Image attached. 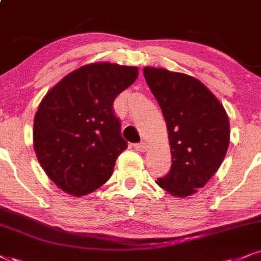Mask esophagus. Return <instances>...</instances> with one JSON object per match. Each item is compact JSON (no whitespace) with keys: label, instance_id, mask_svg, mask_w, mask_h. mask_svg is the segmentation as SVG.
<instances>
[{"label":"esophagus","instance_id":"obj_1","mask_svg":"<svg viewBox=\"0 0 261 261\" xmlns=\"http://www.w3.org/2000/svg\"><path fill=\"white\" fill-rule=\"evenodd\" d=\"M146 143H144V141H141V143H138V144H134V149L138 150V151H141V152H144V151H146Z\"/></svg>","mask_w":261,"mask_h":261}]
</instances>
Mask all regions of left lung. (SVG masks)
I'll list each match as a JSON object with an SVG mask.
<instances>
[{
    "instance_id": "8db88e82",
    "label": "left lung",
    "mask_w": 261,
    "mask_h": 261,
    "mask_svg": "<svg viewBox=\"0 0 261 261\" xmlns=\"http://www.w3.org/2000/svg\"><path fill=\"white\" fill-rule=\"evenodd\" d=\"M147 86L159 101L168 128L172 167L157 185L176 197L203 188L223 163L230 141L224 106L195 77L144 67Z\"/></svg>"
}]
</instances>
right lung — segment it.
I'll return each mask as SVG.
<instances>
[{
    "label": "right lung",
    "instance_id": "1",
    "mask_svg": "<svg viewBox=\"0 0 261 261\" xmlns=\"http://www.w3.org/2000/svg\"><path fill=\"white\" fill-rule=\"evenodd\" d=\"M137 77L136 66L88 64L42 99L34 120V149L46 174L66 194L88 195L110 179L128 146L114 101Z\"/></svg>",
    "mask_w": 261,
    "mask_h": 261
}]
</instances>
